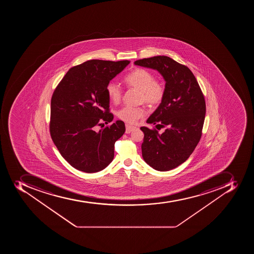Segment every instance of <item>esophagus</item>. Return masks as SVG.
<instances>
[{
  "label": "esophagus",
  "mask_w": 254,
  "mask_h": 254,
  "mask_svg": "<svg viewBox=\"0 0 254 254\" xmlns=\"http://www.w3.org/2000/svg\"><path fill=\"white\" fill-rule=\"evenodd\" d=\"M136 128V127H133V126H130L128 125H126V133H130V132L133 131L134 129Z\"/></svg>",
  "instance_id": "esophagus-1"
}]
</instances>
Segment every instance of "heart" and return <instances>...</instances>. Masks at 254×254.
Segmentation results:
<instances>
[{"label":"heart","mask_w":254,"mask_h":254,"mask_svg":"<svg viewBox=\"0 0 254 254\" xmlns=\"http://www.w3.org/2000/svg\"><path fill=\"white\" fill-rule=\"evenodd\" d=\"M125 84L128 87L140 90V101L152 107L160 105L165 96V86L155 79L152 72L144 68H135L125 76ZM106 94L111 102L118 103L122 100V90L116 82H110L106 86ZM145 109L142 106H125L118 112V118L128 124H136L139 119L145 116Z\"/></svg>","instance_id":"heart-1"}]
</instances>
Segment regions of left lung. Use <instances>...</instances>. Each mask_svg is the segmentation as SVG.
<instances>
[{"mask_svg": "<svg viewBox=\"0 0 254 254\" xmlns=\"http://www.w3.org/2000/svg\"><path fill=\"white\" fill-rule=\"evenodd\" d=\"M138 66L160 72L165 80V96L147 123L164 128L141 127L144 161L155 170H172L188 160L202 136L206 102L191 70L170 57L158 56L136 60Z\"/></svg>", "mask_w": 254, "mask_h": 254, "instance_id": "8db88e82", "label": "left lung"}]
</instances>
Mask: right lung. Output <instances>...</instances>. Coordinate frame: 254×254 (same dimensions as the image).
I'll return each mask as SVG.
<instances>
[{"label":"right lung","mask_w":254,"mask_h":254,"mask_svg":"<svg viewBox=\"0 0 254 254\" xmlns=\"http://www.w3.org/2000/svg\"><path fill=\"white\" fill-rule=\"evenodd\" d=\"M128 60H88L73 66L56 86L51 100V137L63 157L77 170L100 172L112 162L114 144L126 131L114 119L106 86ZM98 126L102 128L96 129Z\"/></svg>","instance_id":"add662e5"}]
</instances>
